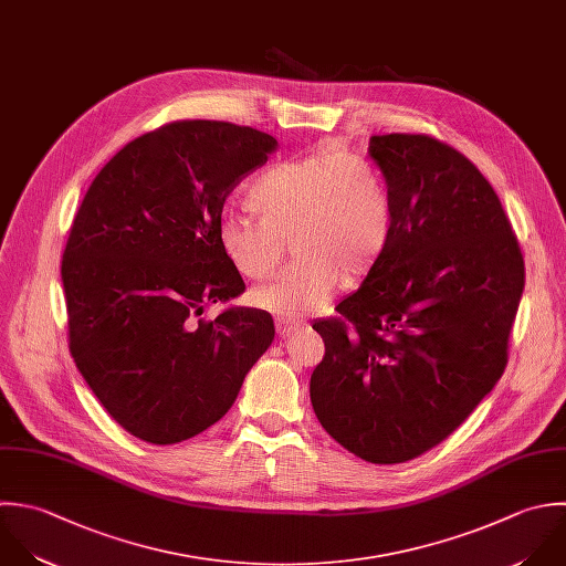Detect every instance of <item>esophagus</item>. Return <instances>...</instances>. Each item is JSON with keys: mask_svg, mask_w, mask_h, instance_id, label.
Returning a JSON list of instances; mask_svg holds the SVG:
<instances>
[{"mask_svg": "<svg viewBox=\"0 0 566 566\" xmlns=\"http://www.w3.org/2000/svg\"><path fill=\"white\" fill-rule=\"evenodd\" d=\"M275 328H277V335H280V337H291V335H295V333L302 328V324L277 317V319H275Z\"/></svg>", "mask_w": 566, "mask_h": 566, "instance_id": "1", "label": "esophagus"}]
</instances>
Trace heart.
Wrapping results in <instances>:
<instances>
[{
	"mask_svg": "<svg viewBox=\"0 0 566 566\" xmlns=\"http://www.w3.org/2000/svg\"><path fill=\"white\" fill-rule=\"evenodd\" d=\"M244 200L258 220L224 213L218 244L240 275L266 280L282 260V240L291 235L297 260L251 293L255 306L282 319L317 313L342 280L355 284L366 277L392 235L384 174L348 149L275 163L253 178Z\"/></svg>",
	"mask_w": 566,
	"mask_h": 566,
	"instance_id": "obj_1",
	"label": "heart"
}]
</instances>
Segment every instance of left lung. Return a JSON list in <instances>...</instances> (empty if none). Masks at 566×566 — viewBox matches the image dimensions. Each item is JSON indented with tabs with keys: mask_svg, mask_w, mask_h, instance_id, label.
Here are the masks:
<instances>
[{
	"mask_svg": "<svg viewBox=\"0 0 566 566\" xmlns=\"http://www.w3.org/2000/svg\"><path fill=\"white\" fill-rule=\"evenodd\" d=\"M392 235L364 284L319 319L311 375L322 428L355 457L392 465L448 439L492 392L525 289V262L488 178L423 134L373 136Z\"/></svg>",
	"mask_w": 566,
	"mask_h": 566,
	"instance_id": "8db88e82",
	"label": "left lung"
}]
</instances>
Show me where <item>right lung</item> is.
I'll list each match as a JSON object with an SVG mask.
<instances>
[{"label":"right lung","instance_id":"add662e5","mask_svg":"<svg viewBox=\"0 0 566 566\" xmlns=\"http://www.w3.org/2000/svg\"><path fill=\"white\" fill-rule=\"evenodd\" d=\"M277 149L271 134L176 120L127 143L92 180L61 260L70 353L109 417L140 441H187L233 406L275 337L218 244L233 187Z\"/></svg>","mask_w":566,"mask_h":566}]
</instances>
